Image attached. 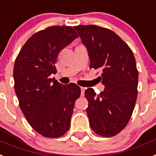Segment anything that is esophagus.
Listing matches in <instances>:
<instances>
[{"instance_id":"34e87169","label":"esophagus","mask_w":156,"mask_h":156,"mask_svg":"<svg viewBox=\"0 0 156 156\" xmlns=\"http://www.w3.org/2000/svg\"><path fill=\"white\" fill-rule=\"evenodd\" d=\"M85 90H86V88H84V87H81V93H82V95H84Z\"/></svg>"}]
</instances>
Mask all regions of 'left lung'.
Returning <instances> with one entry per match:
<instances>
[{
	"label": "left lung",
	"mask_w": 156,
	"mask_h": 156,
	"mask_svg": "<svg viewBox=\"0 0 156 156\" xmlns=\"http://www.w3.org/2000/svg\"><path fill=\"white\" fill-rule=\"evenodd\" d=\"M88 50L90 68L101 70L103 92L85 91L86 112L94 133L105 137L120 133L130 120L137 98L138 70L129 45L112 30L98 25L74 27Z\"/></svg>",
	"instance_id": "1"
}]
</instances>
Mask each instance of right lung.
<instances>
[{
  "mask_svg": "<svg viewBox=\"0 0 156 156\" xmlns=\"http://www.w3.org/2000/svg\"><path fill=\"white\" fill-rule=\"evenodd\" d=\"M78 33L70 26H51L33 34L20 51L13 68L14 88L20 109L34 130L43 136L57 138L70 129L80 87L60 84L55 74L59 52Z\"/></svg>",
  "mask_w": 156,
  "mask_h": 156,
  "instance_id": "1",
  "label": "right lung"
}]
</instances>
